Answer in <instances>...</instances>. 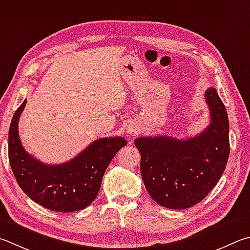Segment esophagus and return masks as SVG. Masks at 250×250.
Here are the masks:
<instances>
[{"label": "esophagus", "instance_id": "esophagus-1", "mask_svg": "<svg viewBox=\"0 0 250 250\" xmlns=\"http://www.w3.org/2000/svg\"><path fill=\"white\" fill-rule=\"evenodd\" d=\"M126 132H128V134L130 135H135L138 134V129H135L134 126H129L128 130H126Z\"/></svg>", "mask_w": 250, "mask_h": 250}]
</instances>
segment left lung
I'll return each instance as SVG.
<instances>
[{
	"label": "left lung",
	"mask_w": 250,
	"mask_h": 250,
	"mask_svg": "<svg viewBox=\"0 0 250 250\" xmlns=\"http://www.w3.org/2000/svg\"><path fill=\"white\" fill-rule=\"evenodd\" d=\"M210 125L193 138L140 137L141 175L160 206L179 210L202 201L223 175L229 156V117L214 87L206 90Z\"/></svg>",
	"instance_id": "1"
}]
</instances>
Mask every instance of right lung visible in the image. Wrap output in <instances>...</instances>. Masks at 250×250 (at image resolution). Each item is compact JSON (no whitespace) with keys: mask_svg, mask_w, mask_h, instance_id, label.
<instances>
[{"mask_svg":"<svg viewBox=\"0 0 250 250\" xmlns=\"http://www.w3.org/2000/svg\"><path fill=\"white\" fill-rule=\"evenodd\" d=\"M27 99L15 111L8 131V158L18 186L31 200L51 211L83 210L95 200L108 165L126 141L122 137L98 139L71 161L47 165L25 151L18 135Z\"/></svg>","mask_w":250,"mask_h":250,"instance_id":"add662e5","label":"right lung"}]
</instances>
